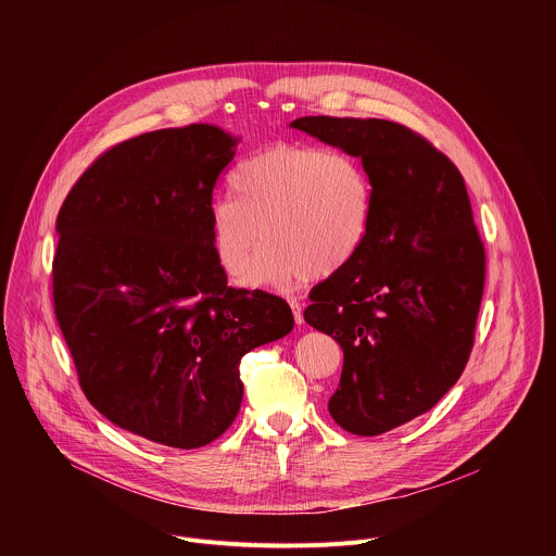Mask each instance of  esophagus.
Wrapping results in <instances>:
<instances>
[{
    "label": "esophagus",
    "instance_id": "1",
    "mask_svg": "<svg viewBox=\"0 0 556 556\" xmlns=\"http://www.w3.org/2000/svg\"><path fill=\"white\" fill-rule=\"evenodd\" d=\"M288 303H290V307H292V314H294V321H296V326H301V324H303V307H301V303H299L296 299H290Z\"/></svg>",
    "mask_w": 556,
    "mask_h": 556
}]
</instances>
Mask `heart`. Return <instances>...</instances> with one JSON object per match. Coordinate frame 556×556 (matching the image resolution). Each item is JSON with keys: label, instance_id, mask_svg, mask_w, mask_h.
I'll return each mask as SVG.
<instances>
[{"label": "heart", "instance_id": "heart-1", "mask_svg": "<svg viewBox=\"0 0 556 556\" xmlns=\"http://www.w3.org/2000/svg\"><path fill=\"white\" fill-rule=\"evenodd\" d=\"M235 198L211 206V244L222 270L242 275L264 235L251 283L305 281L345 270L365 249L374 185L358 157L281 142L237 165Z\"/></svg>", "mask_w": 556, "mask_h": 556}]
</instances>
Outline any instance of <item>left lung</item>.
<instances>
[{
    "mask_svg": "<svg viewBox=\"0 0 556 556\" xmlns=\"http://www.w3.org/2000/svg\"><path fill=\"white\" fill-rule=\"evenodd\" d=\"M290 127L361 157L374 185L365 249L309 292L303 319L343 350L330 416L380 435L427 414L462 376L484 244L462 174L420 134L382 118L303 116Z\"/></svg>",
    "mask_w": 556,
    "mask_h": 556,
    "instance_id": "8db88e82",
    "label": "left lung"
}]
</instances>
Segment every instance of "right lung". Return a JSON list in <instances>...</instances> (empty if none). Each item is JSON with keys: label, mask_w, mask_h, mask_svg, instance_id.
<instances>
[{"label": "right lung", "mask_w": 556, "mask_h": 556, "mask_svg": "<svg viewBox=\"0 0 556 556\" xmlns=\"http://www.w3.org/2000/svg\"><path fill=\"white\" fill-rule=\"evenodd\" d=\"M235 144L204 123L118 142L56 217L54 314L78 384L110 422L174 448L232 425L242 356L294 326L283 299L226 286L213 253V187Z\"/></svg>", "instance_id": "right-lung-1"}]
</instances>
